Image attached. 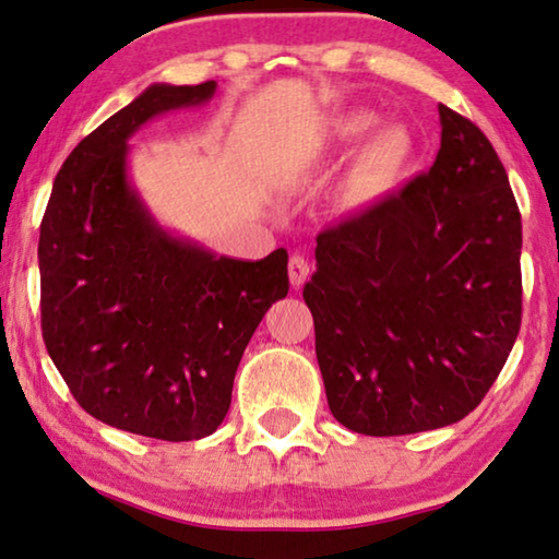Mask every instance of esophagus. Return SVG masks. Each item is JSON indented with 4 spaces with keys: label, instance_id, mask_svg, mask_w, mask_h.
<instances>
[{
    "label": "esophagus",
    "instance_id": "esophagus-1",
    "mask_svg": "<svg viewBox=\"0 0 559 559\" xmlns=\"http://www.w3.org/2000/svg\"><path fill=\"white\" fill-rule=\"evenodd\" d=\"M288 278H290V286H304V281L309 278V261H306L304 255L294 253L288 261Z\"/></svg>",
    "mask_w": 559,
    "mask_h": 559
}]
</instances>
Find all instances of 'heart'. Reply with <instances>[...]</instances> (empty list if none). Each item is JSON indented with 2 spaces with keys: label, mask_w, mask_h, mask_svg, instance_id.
Here are the masks:
<instances>
[{
  "label": "heart",
  "mask_w": 559,
  "mask_h": 559,
  "mask_svg": "<svg viewBox=\"0 0 559 559\" xmlns=\"http://www.w3.org/2000/svg\"><path fill=\"white\" fill-rule=\"evenodd\" d=\"M374 123V114L349 111L336 116L326 129V148L352 146L365 139L352 156L342 182V202L347 207H369L390 198L403 185L418 154L413 131L405 123H382L372 132Z\"/></svg>",
  "instance_id": "heart-1"
}]
</instances>
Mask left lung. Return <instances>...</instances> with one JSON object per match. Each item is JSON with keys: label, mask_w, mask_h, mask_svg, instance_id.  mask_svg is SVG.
<instances>
[{"label": "left lung", "mask_w": 559, "mask_h": 559, "mask_svg": "<svg viewBox=\"0 0 559 559\" xmlns=\"http://www.w3.org/2000/svg\"><path fill=\"white\" fill-rule=\"evenodd\" d=\"M438 114L433 167L321 233L304 286L329 411L361 436L466 418L522 324V217L504 164L478 126Z\"/></svg>", "instance_id": "left-lung-1"}]
</instances>
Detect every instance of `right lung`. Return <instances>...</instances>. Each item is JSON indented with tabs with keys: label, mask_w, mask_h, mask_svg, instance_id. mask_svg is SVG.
<instances>
[{
	"label": "right lung",
	"mask_w": 559,
	"mask_h": 559,
	"mask_svg": "<svg viewBox=\"0 0 559 559\" xmlns=\"http://www.w3.org/2000/svg\"><path fill=\"white\" fill-rule=\"evenodd\" d=\"M217 83H154L62 164L40 225L43 336L78 405L159 440L215 433L250 336L288 294V253H212L164 227L131 182L129 139L210 104Z\"/></svg>",
	"instance_id": "add662e5"
}]
</instances>
